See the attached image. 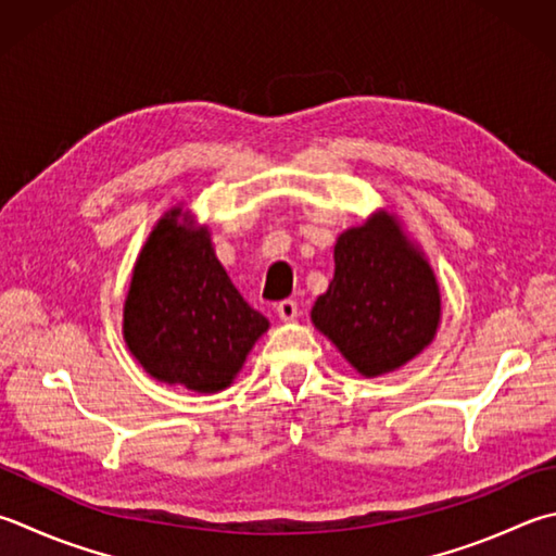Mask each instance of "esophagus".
<instances>
[{"label":"esophagus","mask_w":556,"mask_h":556,"mask_svg":"<svg viewBox=\"0 0 556 556\" xmlns=\"http://www.w3.org/2000/svg\"><path fill=\"white\" fill-rule=\"evenodd\" d=\"M276 312H278V317L282 321H292L298 317V302L295 300H282L276 305Z\"/></svg>","instance_id":"esophagus-1"}]
</instances>
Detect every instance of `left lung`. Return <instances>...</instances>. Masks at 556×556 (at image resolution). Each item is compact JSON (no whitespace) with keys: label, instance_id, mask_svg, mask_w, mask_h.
<instances>
[{"label":"left lung","instance_id":"8db88e82","mask_svg":"<svg viewBox=\"0 0 556 556\" xmlns=\"http://www.w3.org/2000/svg\"><path fill=\"white\" fill-rule=\"evenodd\" d=\"M333 278L309 312L363 377L400 370L441 327V288L421 249L387 211L349 227L333 247Z\"/></svg>","mask_w":556,"mask_h":556}]
</instances>
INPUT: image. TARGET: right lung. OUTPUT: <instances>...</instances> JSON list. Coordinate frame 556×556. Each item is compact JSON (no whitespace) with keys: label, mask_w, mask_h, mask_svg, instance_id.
Returning a JSON list of instances; mask_svg holds the SVG:
<instances>
[{"label":"right lung","mask_w":556,"mask_h":556,"mask_svg":"<svg viewBox=\"0 0 556 556\" xmlns=\"http://www.w3.org/2000/svg\"><path fill=\"white\" fill-rule=\"evenodd\" d=\"M268 331L215 256L207 225L181 205L166 211L132 266L123 339L156 382L198 394L227 390Z\"/></svg>","instance_id":"obj_1"}]
</instances>
